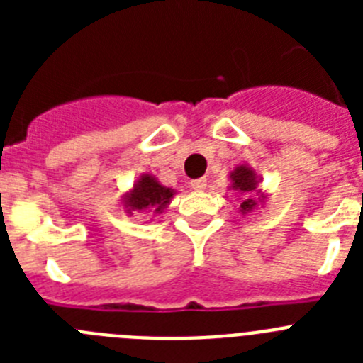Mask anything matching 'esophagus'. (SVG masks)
<instances>
[{
  "label": "esophagus",
  "instance_id": "1",
  "mask_svg": "<svg viewBox=\"0 0 363 363\" xmlns=\"http://www.w3.org/2000/svg\"><path fill=\"white\" fill-rule=\"evenodd\" d=\"M191 187L194 189V191H205V187H207V179H205V178L192 179Z\"/></svg>",
  "mask_w": 363,
  "mask_h": 363
}]
</instances>
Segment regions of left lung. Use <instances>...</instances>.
Returning <instances> with one entry per match:
<instances>
[{
    "label": "left lung",
    "instance_id": "obj_1",
    "mask_svg": "<svg viewBox=\"0 0 363 363\" xmlns=\"http://www.w3.org/2000/svg\"><path fill=\"white\" fill-rule=\"evenodd\" d=\"M230 184L229 191H234L238 194L240 207L238 211L242 214H249L255 209H258V205H264L265 194L259 189L262 178L252 171L249 165H238L229 174Z\"/></svg>",
    "mask_w": 363,
    "mask_h": 363
}]
</instances>
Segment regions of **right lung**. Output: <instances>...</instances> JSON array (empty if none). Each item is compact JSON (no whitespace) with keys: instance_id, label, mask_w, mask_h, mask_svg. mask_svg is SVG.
<instances>
[{"instance_id":"1","label":"right lung","mask_w":363,"mask_h":363,"mask_svg":"<svg viewBox=\"0 0 363 363\" xmlns=\"http://www.w3.org/2000/svg\"><path fill=\"white\" fill-rule=\"evenodd\" d=\"M174 194V189L165 187L152 174L145 172L136 179L134 187L123 194V207L127 214H162Z\"/></svg>"}]
</instances>
